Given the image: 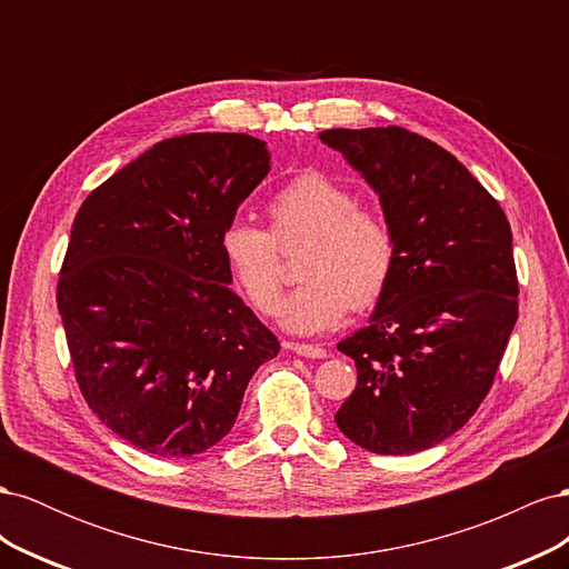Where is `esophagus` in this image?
<instances>
[{
  "label": "esophagus",
  "instance_id": "obj_1",
  "mask_svg": "<svg viewBox=\"0 0 569 569\" xmlns=\"http://www.w3.org/2000/svg\"><path fill=\"white\" fill-rule=\"evenodd\" d=\"M287 349H291L295 353L303 356V358H327V351L322 347H318V343H287Z\"/></svg>",
  "mask_w": 569,
  "mask_h": 569
}]
</instances>
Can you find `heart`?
Returning a JSON list of instances; mask_svg holds the SVG:
<instances>
[{"instance_id":"obj_1","label":"heart","mask_w":569,"mask_h":569,"mask_svg":"<svg viewBox=\"0 0 569 569\" xmlns=\"http://www.w3.org/2000/svg\"><path fill=\"white\" fill-rule=\"evenodd\" d=\"M268 230L232 220L220 234V253L249 303L263 316L281 306L279 249L299 241L305 282L282 307V325L299 335L332 330L349 308L382 297L396 263V237L387 218L358 206L351 189L306 170L274 192L266 206Z\"/></svg>"}]
</instances>
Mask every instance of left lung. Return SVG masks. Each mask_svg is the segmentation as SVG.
Returning a JSON list of instances; mask_svg holds the SVG:
<instances>
[{
  "mask_svg": "<svg viewBox=\"0 0 569 569\" xmlns=\"http://www.w3.org/2000/svg\"><path fill=\"white\" fill-rule=\"evenodd\" d=\"M380 194L396 263L366 327L337 343L358 382L335 422L360 449H432L487 399L518 320L510 222L453 153L399 126L322 130Z\"/></svg>",
  "mask_w": 569,
  "mask_h": 569,
  "instance_id": "1",
  "label": "left lung"
}]
</instances>
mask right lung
Masks as SVG:
<instances>
[{"instance_id": "right-lung-1", "label": "right lung", "mask_w": 569, "mask_h": 569, "mask_svg": "<svg viewBox=\"0 0 569 569\" xmlns=\"http://www.w3.org/2000/svg\"><path fill=\"white\" fill-rule=\"evenodd\" d=\"M270 170L266 142L192 132L92 189L57 284L76 382L120 439L184 458L226 437L280 341L230 289L220 234Z\"/></svg>"}]
</instances>
